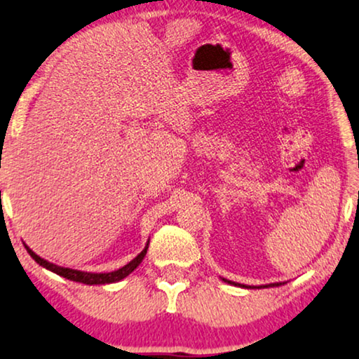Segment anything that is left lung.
Listing matches in <instances>:
<instances>
[{"mask_svg": "<svg viewBox=\"0 0 359 359\" xmlns=\"http://www.w3.org/2000/svg\"><path fill=\"white\" fill-rule=\"evenodd\" d=\"M225 281V283H230V285H235V287H245V285H240V283H235V281H230V280H226V278H222ZM280 285H283L281 283V281H278V283H270V285H260V287L258 288H270V287H280ZM245 288H257V287H245Z\"/></svg>", "mask_w": 359, "mask_h": 359, "instance_id": "left-lung-1", "label": "left lung"}]
</instances>
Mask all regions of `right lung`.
<instances>
[{"label": "right lung", "instance_id": "1", "mask_svg": "<svg viewBox=\"0 0 359 359\" xmlns=\"http://www.w3.org/2000/svg\"><path fill=\"white\" fill-rule=\"evenodd\" d=\"M25 248L28 250L31 258H33V260L38 263V265H41L43 269H46L49 271H53V273L62 276V278H67L71 281H78V283H84V285H106V283H116V281H121L122 278H126L127 275L133 273V271L140 265V262L144 260V257H146L147 248H149V242H147L146 247H144V250L140 252L139 255L134 258V260H130L129 263H127V265L122 266V269L114 270V271H109V273H90V271L65 269V266H59V265H56V263H51V262L44 260V258H41L39 255H36V253L31 250V248L26 243H25Z\"/></svg>", "mask_w": 359, "mask_h": 359}]
</instances>
